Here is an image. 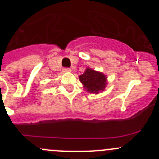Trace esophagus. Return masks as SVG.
<instances>
[{"mask_svg": "<svg viewBox=\"0 0 159 159\" xmlns=\"http://www.w3.org/2000/svg\"><path fill=\"white\" fill-rule=\"evenodd\" d=\"M63 70H64V72H70V71H71V70L70 69V68H68V67H64Z\"/></svg>", "mask_w": 159, "mask_h": 159, "instance_id": "1", "label": "esophagus"}]
</instances>
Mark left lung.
Listing matches in <instances>:
<instances>
[{
	"label": "left lung",
	"mask_w": 159,
	"mask_h": 159,
	"mask_svg": "<svg viewBox=\"0 0 159 159\" xmlns=\"http://www.w3.org/2000/svg\"><path fill=\"white\" fill-rule=\"evenodd\" d=\"M80 80L84 85V89L90 93L98 94L101 91H104L107 84L104 74L89 67L80 76Z\"/></svg>",
	"instance_id": "1"
}]
</instances>
